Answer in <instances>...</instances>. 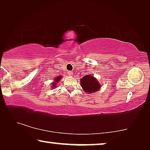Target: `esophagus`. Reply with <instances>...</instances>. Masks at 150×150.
I'll list each match as a JSON object with an SVG mask.
<instances>
[{
  "mask_svg": "<svg viewBox=\"0 0 150 150\" xmlns=\"http://www.w3.org/2000/svg\"><path fill=\"white\" fill-rule=\"evenodd\" d=\"M67 74H68L69 76H72L73 72L71 71H68V72H67Z\"/></svg>",
  "mask_w": 150,
  "mask_h": 150,
  "instance_id": "obj_1",
  "label": "esophagus"
}]
</instances>
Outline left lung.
<instances>
[{
	"label": "left lung",
	"instance_id": "left-lung-1",
	"mask_svg": "<svg viewBox=\"0 0 150 150\" xmlns=\"http://www.w3.org/2000/svg\"><path fill=\"white\" fill-rule=\"evenodd\" d=\"M81 84L84 91L87 93H93L98 91L100 88V83L91 75L85 76L81 80Z\"/></svg>",
	"mask_w": 150,
	"mask_h": 150
}]
</instances>
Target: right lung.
<instances>
[{"mask_svg":"<svg viewBox=\"0 0 150 150\" xmlns=\"http://www.w3.org/2000/svg\"><path fill=\"white\" fill-rule=\"evenodd\" d=\"M60 79H61V76H58V77H57L56 79H55V81H54V83H52V87H56V86H57V82H59V81H60Z\"/></svg>","mask_w":150,"mask_h":150,"instance_id":"add662e5","label":"right lung"}]
</instances>
